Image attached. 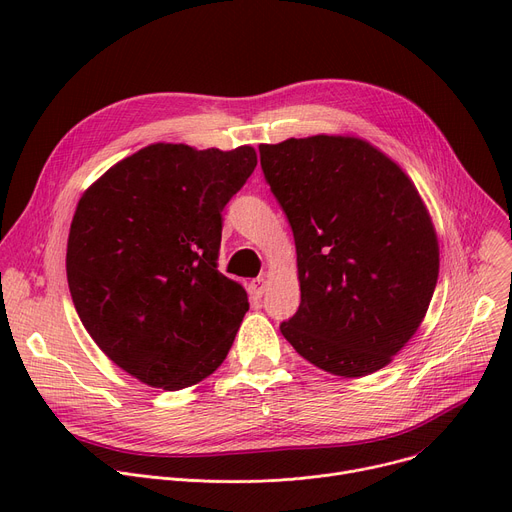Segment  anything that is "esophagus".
Masks as SVG:
<instances>
[{"label":"esophagus","mask_w":512,"mask_h":512,"mask_svg":"<svg viewBox=\"0 0 512 512\" xmlns=\"http://www.w3.org/2000/svg\"><path fill=\"white\" fill-rule=\"evenodd\" d=\"M265 290H267V278H257V280H253V282H251V292L255 294L257 299H261V297H263Z\"/></svg>","instance_id":"34e87169"}]
</instances>
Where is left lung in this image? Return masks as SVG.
<instances>
[{
  "mask_svg": "<svg viewBox=\"0 0 512 512\" xmlns=\"http://www.w3.org/2000/svg\"><path fill=\"white\" fill-rule=\"evenodd\" d=\"M259 153L297 245L301 305L280 332L342 378L386 367L421 326L440 270L415 184L355 137L315 134Z\"/></svg>",
  "mask_w": 512,
  "mask_h": 512,
  "instance_id": "obj_1",
  "label": "left lung"
}]
</instances>
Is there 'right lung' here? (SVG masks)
<instances>
[{
  "label": "right lung",
  "mask_w": 512,
  "mask_h": 512,
  "mask_svg": "<svg viewBox=\"0 0 512 512\" xmlns=\"http://www.w3.org/2000/svg\"><path fill=\"white\" fill-rule=\"evenodd\" d=\"M255 166L249 145L155 143L80 197L66 253L72 303L101 351L143 384L182 390L224 363L249 299L218 270L222 211Z\"/></svg>",
  "instance_id": "right-lung-1"
}]
</instances>
